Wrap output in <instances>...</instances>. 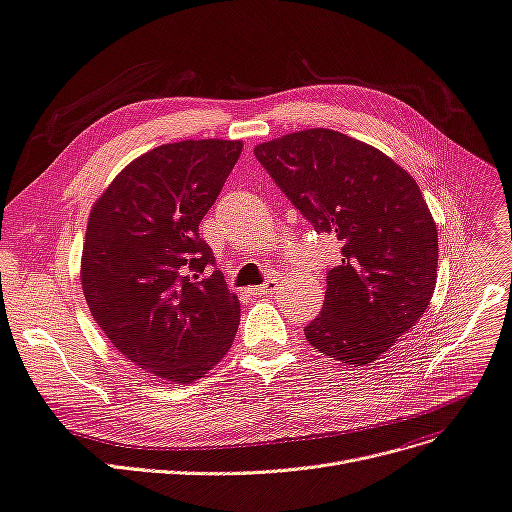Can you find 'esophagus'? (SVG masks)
<instances>
[{"label": "esophagus", "mask_w": 512, "mask_h": 512, "mask_svg": "<svg viewBox=\"0 0 512 512\" xmlns=\"http://www.w3.org/2000/svg\"><path fill=\"white\" fill-rule=\"evenodd\" d=\"M278 286H280V280L278 278H270V280H265L261 286L253 288V293L255 295H274L278 291Z\"/></svg>", "instance_id": "1"}]
</instances>
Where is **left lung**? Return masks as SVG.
Returning a JSON list of instances; mask_svg holds the SVG:
<instances>
[{"mask_svg":"<svg viewBox=\"0 0 512 512\" xmlns=\"http://www.w3.org/2000/svg\"><path fill=\"white\" fill-rule=\"evenodd\" d=\"M255 157L318 234L341 242L324 307L305 326L343 364L379 360L427 311L437 228L414 177L341 131L305 129L255 146Z\"/></svg>","mask_w":512,"mask_h":512,"instance_id":"left-lung-1","label":"left lung"}]
</instances>
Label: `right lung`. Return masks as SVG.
I'll use <instances>...</instances> for the list:
<instances>
[{
    "instance_id": "right-lung-1",
    "label": "right lung",
    "mask_w": 512,
    "mask_h": 512,
    "mask_svg": "<svg viewBox=\"0 0 512 512\" xmlns=\"http://www.w3.org/2000/svg\"><path fill=\"white\" fill-rule=\"evenodd\" d=\"M242 152L238 140L163 144L129 163L87 221L81 286L96 324L129 362L188 385L232 347L238 297L198 238Z\"/></svg>"
}]
</instances>
